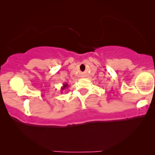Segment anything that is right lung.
Masks as SVG:
<instances>
[{
    "mask_svg": "<svg viewBox=\"0 0 155 155\" xmlns=\"http://www.w3.org/2000/svg\"><path fill=\"white\" fill-rule=\"evenodd\" d=\"M68 87V84H67V83H66V84H64L63 85V86L61 87V91H64V90H65Z\"/></svg>",
    "mask_w": 155,
    "mask_h": 155,
    "instance_id": "right-lung-1",
    "label": "right lung"
}]
</instances>
